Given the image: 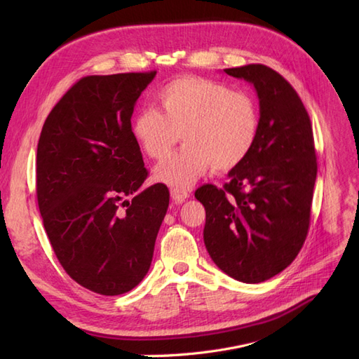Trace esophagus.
I'll return each mask as SVG.
<instances>
[{"label": "esophagus", "mask_w": 359, "mask_h": 359, "mask_svg": "<svg viewBox=\"0 0 359 359\" xmlns=\"http://www.w3.org/2000/svg\"><path fill=\"white\" fill-rule=\"evenodd\" d=\"M170 196H172V199L175 201L177 203H182L184 201H186L190 194H189V191H186V190H181V189H170Z\"/></svg>", "instance_id": "1"}]
</instances>
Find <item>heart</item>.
<instances>
[{
  "label": "heart",
  "mask_w": 359,
  "mask_h": 359,
  "mask_svg": "<svg viewBox=\"0 0 359 359\" xmlns=\"http://www.w3.org/2000/svg\"><path fill=\"white\" fill-rule=\"evenodd\" d=\"M157 109H140L132 135L144 153L166 158L182 136L180 153L163 161L154 178L173 189H186L211 168L231 170L252 153L259 135V109L245 93L220 82L184 76L157 93Z\"/></svg>",
  "instance_id": "1"
}]
</instances>
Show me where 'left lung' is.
<instances>
[{"mask_svg":"<svg viewBox=\"0 0 359 359\" xmlns=\"http://www.w3.org/2000/svg\"><path fill=\"white\" fill-rule=\"evenodd\" d=\"M252 83L259 135L223 189L206 184L203 243L223 273L260 283L287 268L306 241L318 163L310 116L292 85L262 64L224 69Z\"/></svg>","mask_w":359,"mask_h":359,"instance_id":"left-lung-1","label":"left lung"}]
</instances>
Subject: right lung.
Wrapping results in <instances>:
<instances>
[{"mask_svg":"<svg viewBox=\"0 0 359 359\" xmlns=\"http://www.w3.org/2000/svg\"><path fill=\"white\" fill-rule=\"evenodd\" d=\"M157 72L86 76L48 115L37 145V201L60 264L81 286L121 295L147 276L169 206L132 135L139 95Z\"/></svg>","mask_w":359,"mask_h":359,"instance_id":"right-lung-1","label":"right lung"}]
</instances>
